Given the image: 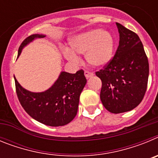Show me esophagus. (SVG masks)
<instances>
[{"mask_svg":"<svg viewBox=\"0 0 158 158\" xmlns=\"http://www.w3.org/2000/svg\"><path fill=\"white\" fill-rule=\"evenodd\" d=\"M85 76L86 77V78L92 77L93 76V73L90 72V71L85 70Z\"/></svg>","mask_w":158,"mask_h":158,"instance_id":"1","label":"esophagus"}]
</instances>
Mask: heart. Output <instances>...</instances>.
Masks as SVG:
<instances>
[{"mask_svg":"<svg viewBox=\"0 0 158 158\" xmlns=\"http://www.w3.org/2000/svg\"><path fill=\"white\" fill-rule=\"evenodd\" d=\"M71 49L64 47V56L73 62H78L77 54H86V59L94 66H103L112 56L114 41L109 32L93 29L73 37L69 41Z\"/></svg>","mask_w":158,"mask_h":158,"instance_id":"heart-1","label":"heart"}]
</instances>
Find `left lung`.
<instances>
[{"mask_svg": "<svg viewBox=\"0 0 158 158\" xmlns=\"http://www.w3.org/2000/svg\"><path fill=\"white\" fill-rule=\"evenodd\" d=\"M116 25L119 43L115 55L96 72L102 81V104L115 114L131 111L140 104L149 77V62L139 35L120 23Z\"/></svg>", "mask_w": 158, "mask_h": 158, "instance_id": "1", "label": "left lung"}]
</instances>
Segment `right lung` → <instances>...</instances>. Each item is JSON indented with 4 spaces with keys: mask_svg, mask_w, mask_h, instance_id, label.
<instances>
[{
    "mask_svg": "<svg viewBox=\"0 0 158 158\" xmlns=\"http://www.w3.org/2000/svg\"><path fill=\"white\" fill-rule=\"evenodd\" d=\"M43 35H31L20 44L18 56L22 49L35 38ZM15 79L16 92L25 111L38 122L51 127L66 125L74 118L77 112L80 95L85 85L83 69L76 73L62 72L55 83L47 91L31 93L23 89Z\"/></svg>",
    "mask_w": 158,
    "mask_h": 158,
    "instance_id": "obj_1",
    "label": "right lung"
}]
</instances>
